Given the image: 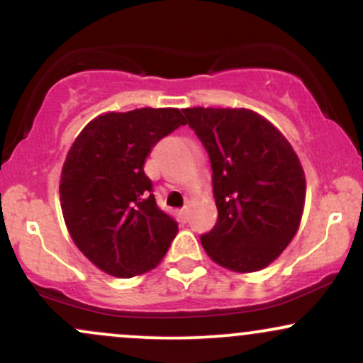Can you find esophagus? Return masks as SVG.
Instances as JSON below:
<instances>
[{
    "label": "esophagus",
    "mask_w": 363,
    "mask_h": 363,
    "mask_svg": "<svg viewBox=\"0 0 363 363\" xmlns=\"http://www.w3.org/2000/svg\"><path fill=\"white\" fill-rule=\"evenodd\" d=\"M187 215H189V211H187V208H182V210L179 211V216H181L182 222H187Z\"/></svg>",
    "instance_id": "esophagus-1"
}]
</instances>
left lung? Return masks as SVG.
<instances>
[{
	"instance_id": "left-lung-1",
	"label": "left lung",
	"mask_w": 363,
	"mask_h": 363,
	"mask_svg": "<svg viewBox=\"0 0 363 363\" xmlns=\"http://www.w3.org/2000/svg\"><path fill=\"white\" fill-rule=\"evenodd\" d=\"M210 155L215 227L201 244L216 264L259 272L297 234L306 203V174L289 140L249 109H182Z\"/></svg>"
}]
</instances>
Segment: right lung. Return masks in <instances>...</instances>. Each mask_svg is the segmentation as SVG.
<instances>
[{"instance_id": "right-lung-1", "label": "right lung", "mask_w": 363, "mask_h": 363, "mask_svg": "<svg viewBox=\"0 0 363 363\" xmlns=\"http://www.w3.org/2000/svg\"><path fill=\"white\" fill-rule=\"evenodd\" d=\"M179 109L106 112L77 136L61 170L60 199L77 247L104 273L131 278L155 268L177 234L157 206L145 158L184 126Z\"/></svg>"}]
</instances>
